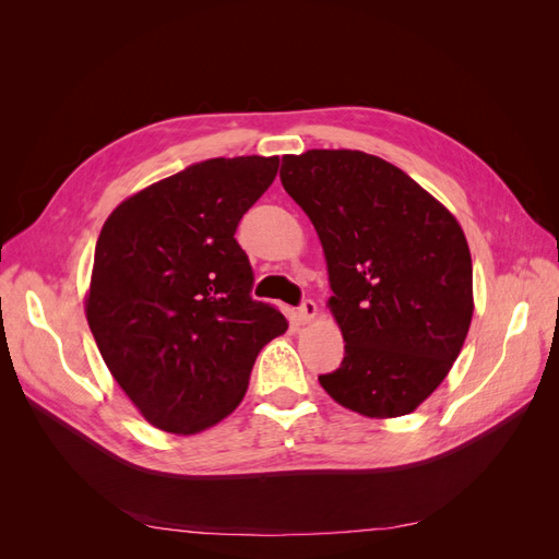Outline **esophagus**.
I'll return each instance as SVG.
<instances>
[{"label":"esophagus","instance_id":"1","mask_svg":"<svg viewBox=\"0 0 559 559\" xmlns=\"http://www.w3.org/2000/svg\"><path fill=\"white\" fill-rule=\"evenodd\" d=\"M298 319L302 321V324H308V321H312L314 319V314H317V302L314 300H310V298H306L298 306Z\"/></svg>","mask_w":559,"mask_h":559}]
</instances>
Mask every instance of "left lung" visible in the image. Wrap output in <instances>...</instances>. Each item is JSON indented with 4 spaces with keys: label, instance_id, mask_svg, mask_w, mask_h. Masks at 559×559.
<instances>
[{
    "label": "left lung",
    "instance_id": "8db88e82",
    "mask_svg": "<svg viewBox=\"0 0 559 559\" xmlns=\"http://www.w3.org/2000/svg\"><path fill=\"white\" fill-rule=\"evenodd\" d=\"M284 191L324 247L345 357L319 376L366 417L413 413L445 380L471 326L473 267L456 218L396 165L364 151L284 156Z\"/></svg>",
    "mask_w": 559,
    "mask_h": 559
}]
</instances>
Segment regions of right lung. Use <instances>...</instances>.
Instances as JSON below:
<instances>
[{
    "label": "right lung",
    "mask_w": 559,
    "mask_h": 559,
    "mask_svg": "<svg viewBox=\"0 0 559 559\" xmlns=\"http://www.w3.org/2000/svg\"><path fill=\"white\" fill-rule=\"evenodd\" d=\"M277 156L210 158L123 200L95 245L86 317L99 354L151 425L198 433L242 401L284 314L251 298L235 240Z\"/></svg>",
    "instance_id": "right-lung-1"
}]
</instances>
